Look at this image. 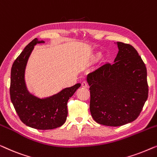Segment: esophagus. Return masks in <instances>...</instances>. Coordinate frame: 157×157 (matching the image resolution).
Listing matches in <instances>:
<instances>
[{"label":"esophagus","instance_id":"obj_1","mask_svg":"<svg viewBox=\"0 0 157 157\" xmlns=\"http://www.w3.org/2000/svg\"><path fill=\"white\" fill-rule=\"evenodd\" d=\"M82 87H84V88H87L88 87V85H87V82H85V81L82 82Z\"/></svg>","mask_w":157,"mask_h":157}]
</instances>
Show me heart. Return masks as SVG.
I'll return each mask as SVG.
<instances>
[{
    "mask_svg": "<svg viewBox=\"0 0 157 157\" xmlns=\"http://www.w3.org/2000/svg\"><path fill=\"white\" fill-rule=\"evenodd\" d=\"M100 56H101L100 52H95V53L92 55V61L94 62V61L98 60L99 57H100Z\"/></svg>",
    "mask_w": 157,
    "mask_h": 157,
    "instance_id": "1",
    "label": "heart"
}]
</instances>
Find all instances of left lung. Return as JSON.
Returning a JSON list of instances; mask_svg holds the SVG:
<instances>
[{
  "instance_id": "8db88e82",
  "label": "left lung",
  "mask_w": 157,
  "mask_h": 157,
  "mask_svg": "<svg viewBox=\"0 0 157 157\" xmlns=\"http://www.w3.org/2000/svg\"><path fill=\"white\" fill-rule=\"evenodd\" d=\"M114 64H105L90 73V109L100 124L118 127L133 122L148 98L145 64L135 48L117 42Z\"/></svg>"
}]
</instances>
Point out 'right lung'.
Listing matches in <instances>:
<instances>
[{
  "label": "right lung",
  "mask_w": 157,
  "mask_h": 157,
  "mask_svg": "<svg viewBox=\"0 0 157 157\" xmlns=\"http://www.w3.org/2000/svg\"><path fill=\"white\" fill-rule=\"evenodd\" d=\"M45 43L35 38L14 61L10 73V100L21 120L28 127L46 130L61 127L67 117V101L81 86L78 83L66 87L58 93L40 98L28 91L25 72L28 59L38 43Z\"/></svg>",
  "instance_id": "add662e5"
}]
</instances>
